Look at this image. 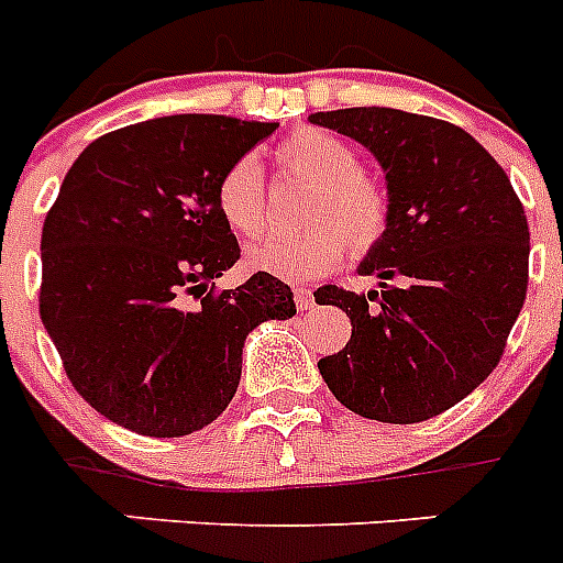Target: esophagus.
I'll list each match as a JSON object with an SVG mask.
<instances>
[{"instance_id": "1", "label": "esophagus", "mask_w": 563, "mask_h": 563, "mask_svg": "<svg viewBox=\"0 0 563 563\" xmlns=\"http://www.w3.org/2000/svg\"><path fill=\"white\" fill-rule=\"evenodd\" d=\"M292 296H296V307H298V310H310V307L316 305V298H312V290H307V287H296V290H292Z\"/></svg>"}]
</instances>
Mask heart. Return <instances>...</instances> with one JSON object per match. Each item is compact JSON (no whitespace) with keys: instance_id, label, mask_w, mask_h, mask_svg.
Here are the masks:
<instances>
[{"instance_id":"obj_1","label":"heart","mask_w":563,"mask_h":563,"mask_svg":"<svg viewBox=\"0 0 563 563\" xmlns=\"http://www.w3.org/2000/svg\"><path fill=\"white\" fill-rule=\"evenodd\" d=\"M282 172L312 180L296 236H273L245 253V267L265 276L305 282L338 267L350 247L366 256L386 239L391 220L389 194L377 177L357 168L350 141L324 129H298L276 146ZM217 208L236 236L265 231V174L253 154L225 168L217 186Z\"/></svg>"}]
</instances>
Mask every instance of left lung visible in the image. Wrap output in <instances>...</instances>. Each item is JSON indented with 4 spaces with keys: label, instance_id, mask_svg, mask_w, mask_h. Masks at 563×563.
<instances>
[{
    "label": "left lung",
    "instance_id": "obj_1",
    "mask_svg": "<svg viewBox=\"0 0 563 563\" xmlns=\"http://www.w3.org/2000/svg\"><path fill=\"white\" fill-rule=\"evenodd\" d=\"M310 123L369 148L391 202L386 239L357 265L380 290H316V301L352 321L350 343L318 361L321 377L369 420L409 426L442 415L496 369L525 305V208L505 168L449 121L352 107Z\"/></svg>",
    "mask_w": 563,
    "mask_h": 563
}]
</instances>
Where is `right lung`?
I'll use <instances>...</instances> for the list:
<instances>
[{"label":"right lung","mask_w":563,"mask_h":563,"mask_svg":"<svg viewBox=\"0 0 563 563\" xmlns=\"http://www.w3.org/2000/svg\"><path fill=\"white\" fill-rule=\"evenodd\" d=\"M276 126L166 114L114 129L78 154L49 208L42 324L78 395L134 434L206 429L236 395L247 332L296 316L276 276L211 285L239 258L220 177Z\"/></svg>","instance_id":"right-lung-1"}]
</instances>
